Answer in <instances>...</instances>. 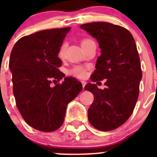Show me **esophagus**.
<instances>
[{
  "instance_id": "1",
  "label": "esophagus",
  "mask_w": 157,
  "mask_h": 157,
  "mask_svg": "<svg viewBox=\"0 0 157 157\" xmlns=\"http://www.w3.org/2000/svg\"><path fill=\"white\" fill-rule=\"evenodd\" d=\"M82 87H83V90H84V87H85V86L86 85V82L85 81H82Z\"/></svg>"
}]
</instances>
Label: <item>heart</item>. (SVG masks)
Wrapping results in <instances>:
<instances>
[{
    "label": "heart",
    "instance_id": "b5f03b06",
    "mask_svg": "<svg viewBox=\"0 0 157 157\" xmlns=\"http://www.w3.org/2000/svg\"><path fill=\"white\" fill-rule=\"evenodd\" d=\"M90 41H93L92 40L90 39V38H85V39H83L82 41L81 44L82 45H85L86 43L90 42ZM66 48H67V45L66 43L63 42L60 47L59 48V51H58V56H59V58H63L65 55V52H66ZM71 75H72L75 76V77L78 78H84L86 75V69L84 67L82 66H76L75 67L70 70L69 71Z\"/></svg>",
    "mask_w": 157,
    "mask_h": 157
}]
</instances>
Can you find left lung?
<instances>
[{
	"label": "left lung",
	"instance_id": "obj_1",
	"mask_svg": "<svg viewBox=\"0 0 157 157\" xmlns=\"http://www.w3.org/2000/svg\"><path fill=\"white\" fill-rule=\"evenodd\" d=\"M81 28L98 40L101 49L91 81L107 79L104 90L90 82L84 88L94 97L89 121L101 131L115 130L131 116L139 95L142 72L135 41L128 30L110 23H89Z\"/></svg>",
	"mask_w": 157,
	"mask_h": 157
}]
</instances>
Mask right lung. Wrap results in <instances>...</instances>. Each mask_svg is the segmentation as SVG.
Returning <instances> with one entry per match:
<instances>
[{"label":"right lung","mask_w":157,"mask_h":157,"mask_svg":"<svg viewBox=\"0 0 157 157\" xmlns=\"http://www.w3.org/2000/svg\"><path fill=\"white\" fill-rule=\"evenodd\" d=\"M71 27L41 30L24 36L14 45L9 59L16 106L26 123L43 132L61 127L67 104L82 90L73 78L65 77L58 51Z\"/></svg>","instance_id":"obj_1"}]
</instances>
